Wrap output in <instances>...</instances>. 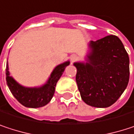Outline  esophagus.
I'll list each match as a JSON object with an SVG mask.
<instances>
[{"mask_svg": "<svg viewBox=\"0 0 134 134\" xmlns=\"http://www.w3.org/2000/svg\"><path fill=\"white\" fill-rule=\"evenodd\" d=\"M70 60H71V62L73 63V62H74L75 60H77V55H75V54H73V55H71L70 56Z\"/></svg>", "mask_w": 134, "mask_h": 134, "instance_id": "esophagus-1", "label": "esophagus"}]
</instances>
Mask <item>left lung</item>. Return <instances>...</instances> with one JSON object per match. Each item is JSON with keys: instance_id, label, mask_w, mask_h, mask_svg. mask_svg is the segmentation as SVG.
Wrapping results in <instances>:
<instances>
[{"instance_id": "obj_1", "label": "left lung", "mask_w": 134, "mask_h": 134, "mask_svg": "<svg viewBox=\"0 0 134 134\" xmlns=\"http://www.w3.org/2000/svg\"><path fill=\"white\" fill-rule=\"evenodd\" d=\"M85 61L75 62L76 82L82 100L88 105L106 108L115 103L127 87L130 59L116 36L90 41Z\"/></svg>"}]
</instances>
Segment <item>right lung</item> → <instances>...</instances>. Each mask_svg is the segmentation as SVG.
<instances>
[{"label":"right lung","instance_id":"1","mask_svg":"<svg viewBox=\"0 0 134 134\" xmlns=\"http://www.w3.org/2000/svg\"><path fill=\"white\" fill-rule=\"evenodd\" d=\"M70 64L67 60L57 65L53 70L45 84L39 87H25L17 82L10 75L8 62L6 65L7 85L14 97L24 106L28 108H40L47 105L52 99L57 81L62 76L66 67Z\"/></svg>","mask_w":134,"mask_h":134}]
</instances>
